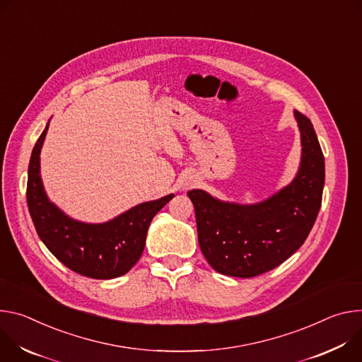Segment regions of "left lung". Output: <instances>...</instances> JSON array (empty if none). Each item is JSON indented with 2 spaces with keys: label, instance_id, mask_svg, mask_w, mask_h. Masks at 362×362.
Returning a JSON list of instances; mask_svg holds the SVG:
<instances>
[{
  "label": "left lung",
  "instance_id": "8db88e82",
  "mask_svg": "<svg viewBox=\"0 0 362 362\" xmlns=\"http://www.w3.org/2000/svg\"><path fill=\"white\" fill-rule=\"evenodd\" d=\"M302 160L296 178L266 202L223 203L202 189L188 191L198 243L210 266L227 276L255 277L289 259L309 235L325 182V159L310 120L295 110Z\"/></svg>",
  "mask_w": 362,
  "mask_h": 362
}]
</instances>
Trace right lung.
I'll return each mask as SVG.
<instances>
[{
    "instance_id": "obj_1",
    "label": "right lung",
    "mask_w": 362,
    "mask_h": 362,
    "mask_svg": "<svg viewBox=\"0 0 362 362\" xmlns=\"http://www.w3.org/2000/svg\"><path fill=\"white\" fill-rule=\"evenodd\" d=\"M49 125L37 139L28 164L27 206L35 231L46 247L70 270L92 279L128 273L139 260L153 216L174 194L142 203L103 224L71 220L49 202L40 177V151Z\"/></svg>"
}]
</instances>
